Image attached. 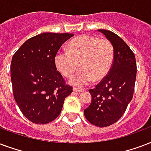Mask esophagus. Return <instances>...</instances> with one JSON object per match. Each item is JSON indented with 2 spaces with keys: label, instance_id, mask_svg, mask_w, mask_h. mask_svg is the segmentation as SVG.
Segmentation results:
<instances>
[{
  "label": "esophagus",
  "instance_id": "esophagus-1",
  "mask_svg": "<svg viewBox=\"0 0 151 151\" xmlns=\"http://www.w3.org/2000/svg\"><path fill=\"white\" fill-rule=\"evenodd\" d=\"M73 90L74 91V92L81 93V92H82V91H83V89H82V88H76V87H73Z\"/></svg>",
  "mask_w": 151,
  "mask_h": 151
}]
</instances>
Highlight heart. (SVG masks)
Returning a JSON list of instances; mask_svg holds the SVG:
<instances>
[{
  "mask_svg": "<svg viewBox=\"0 0 151 151\" xmlns=\"http://www.w3.org/2000/svg\"><path fill=\"white\" fill-rule=\"evenodd\" d=\"M115 51L109 40L84 35L71 40L68 51H58L55 55L56 67L63 76L69 77L79 67L81 69L70 78L75 86H86L91 81H99L105 78L113 65Z\"/></svg>",
  "mask_w": 151,
  "mask_h": 151,
  "instance_id": "heart-1",
  "label": "heart"
}]
</instances>
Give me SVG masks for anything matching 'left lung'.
<instances>
[{"instance_id":"1","label":"left lung","mask_w":151,"mask_h":151,"mask_svg":"<svg viewBox=\"0 0 151 151\" xmlns=\"http://www.w3.org/2000/svg\"><path fill=\"white\" fill-rule=\"evenodd\" d=\"M98 31L113 45L115 57L109 74L88 90L92 101L84 114L89 123L105 127L121 118L132 100L137 66L134 53L119 35L105 29Z\"/></svg>"}]
</instances>
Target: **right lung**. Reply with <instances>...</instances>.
I'll use <instances>...</instances> for the list:
<instances>
[{"instance_id": "right-lung-1", "label": "right lung", "mask_w": 151, "mask_h": 151, "mask_svg": "<svg viewBox=\"0 0 151 151\" xmlns=\"http://www.w3.org/2000/svg\"><path fill=\"white\" fill-rule=\"evenodd\" d=\"M73 35L46 32L30 38L12 56L11 81L19 109L34 124H46L60 114L73 92L55 65V55Z\"/></svg>"}]
</instances>
